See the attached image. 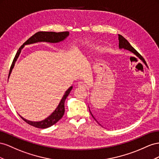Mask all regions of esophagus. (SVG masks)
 Wrapping results in <instances>:
<instances>
[{"label": "esophagus", "instance_id": "obj_1", "mask_svg": "<svg viewBox=\"0 0 159 159\" xmlns=\"http://www.w3.org/2000/svg\"><path fill=\"white\" fill-rule=\"evenodd\" d=\"M78 87L80 88H85L87 86H86V84L83 82H79L78 83Z\"/></svg>", "mask_w": 159, "mask_h": 159}]
</instances>
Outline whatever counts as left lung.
Returning <instances> with one entry per match:
<instances>
[{"label": "left lung", "mask_w": 159, "mask_h": 159, "mask_svg": "<svg viewBox=\"0 0 159 159\" xmlns=\"http://www.w3.org/2000/svg\"><path fill=\"white\" fill-rule=\"evenodd\" d=\"M119 47L120 49L123 48V49H125V50H126V51H129L131 52L132 53H133L134 54H135V55L137 56V57H138L140 58V59H142V57H141V56L140 55V54H139L137 51H136V50H135L132 46H131L130 44L129 43L128 40H126L125 38H124V37H122V36L120 35V34H119ZM89 111H90V114H91L92 116L94 118V119L95 120H96L100 125L102 126V125H101V124H100L99 122L96 120V119H95V118L94 117V116L93 115L92 112H90L89 107Z\"/></svg>", "instance_id": "obj_1"}]
</instances>
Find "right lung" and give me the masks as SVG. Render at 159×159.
Returning <instances> with one entry per match:
<instances>
[{"instance_id":"add662e5","label":"right lung","mask_w":159,"mask_h":159,"mask_svg":"<svg viewBox=\"0 0 159 159\" xmlns=\"http://www.w3.org/2000/svg\"><path fill=\"white\" fill-rule=\"evenodd\" d=\"M69 36V32H61V33H54V32H39L34 34L33 36H32L26 41L22 45V46L18 50V51L16 54L14 60L12 61V65L11 66L10 71H9L8 78L10 76L13 68L15 66V62L17 61V58H19L20 54L21 52L22 49L25 47V45H29L32 44H35L38 43H58L60 42L65 40ZM72 89V86L70 87L66 90V91L63 97H62L61 101L58 104V105L56 108L51 115H50L46 119L40 121H31L27 120L22 116H20L26 122L39 129H47L52 126L59 120L64 115L65 113V102L66 97L69 96L70 91Z\"/></svg>"}]
</instances>
